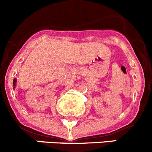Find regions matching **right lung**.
<instances>
[{"label": "right lung", "mask_w": 152, "mask_h": 152, "mask_svg": "<svg viewBox=\"0 0 152 152\" xmlns=\"http://www.w3.org/2000/svg\"><path fill=\"white\" fill-rule=\"evenodd\" d=\"M16 82H17V79H15L13 81V88H15V86H16Z\"/></svg>", "instance_id": "add662e5"}]
</instances>
